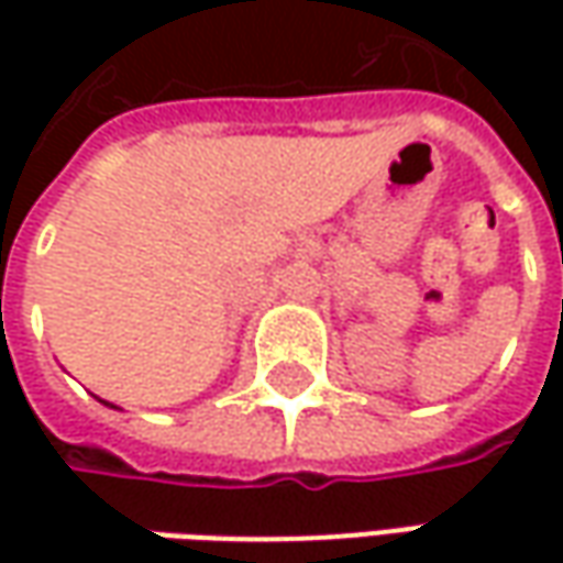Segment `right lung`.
Wrapping results in <instances>:
<instances>
[{
  "mask_svg": "<svg viewBox=\"0 0 563 563\" xmlns=\"http://www.w3.org/2000/svg\"><path fill=\"white\" fill-rule=\"evenodd\" d=\"M102 404H106V400H102ZM109 407H115V404H109Z\"/></svg>",
  "mask_w": 563,
  "mask_h": 563,
  "instance_id": "add662e5",
  "label": "right lung"
}]
</instances>
